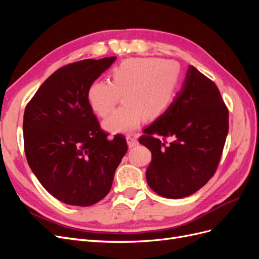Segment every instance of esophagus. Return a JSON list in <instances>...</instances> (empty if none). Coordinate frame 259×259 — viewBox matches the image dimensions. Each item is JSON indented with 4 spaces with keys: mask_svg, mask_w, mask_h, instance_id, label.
Segmentation results:
<instances>
[{
    "mask_svg": "<svg viewBox=\"0 0 259 259\" xmlns=\"http://www.w3.org/2000/svg\"><path fill=\"white\" fill-rule=\"evenodd\" d=\"M126 140H127V145H128L130 148H133V147H135V146L138 145L137 138L133 137V136H127V137H126Z\"/></svg>",
    "mask_w": 259,
    "mask_h": 259,
    "instance_id": "1",
    "label": "esophagus"
}]
</instances>
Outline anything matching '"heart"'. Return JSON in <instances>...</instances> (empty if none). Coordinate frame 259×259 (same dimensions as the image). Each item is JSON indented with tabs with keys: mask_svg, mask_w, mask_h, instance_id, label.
Segmentation results:
<instances>
[{
	"mask_svg": "<svg viewBox=\"0 0 259 259\" xmlns=\"http://www.w3.org/2000/svg\"><path fill=\"white\" fill-rule=\"evenodd\" d=\"M180 76L176 61L158 58H130L115 66L110 82H94L88 92L92 110L106 116L123 96L124 106L104 121L111 132L128 133L143 120L158 119L174 99Z\"/></svg>",
	"mask_w": 259,
	"mask_h": 259,
	"instance_id": "1",
	"label": "heart"
}]
</instances>
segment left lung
I'll return each instance as SVG.
<instances>
[{"instance_id":"8db88e82","label":"left lung","mask_w":259,"mask_h":259,"mask_svg":"<svg viewBox=\"0 0 259 259\" xmlns=\"http://www.w3.org/2000/svg\"><path fill=\"white\" fill-rule=\"evenodd\" d=\"M228 119L216 84L188 67L173 103L139 138L152 153L146 171L149 187L167 199H182L201 189L222 158Z\"/></svg>"}]
</instances>
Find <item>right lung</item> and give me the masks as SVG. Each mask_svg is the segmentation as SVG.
<instances>
[{
    "mask_svg": "<svg viewBox=\"0 0 259 259\" xmlns=\"http://www.w3.org/2000/svg\"><path fill=\"white\" fill-rule=\"evenodd\" d=\"M115 59H84L58 69L25 109L29 166L54 198L69 205L91 206L103 200L127 151L123 135L108 139L88 101L90 86Z\"/></svg>",
    "mask_w": 259,
    "mask_h": 259,
    "instance_id": "obj_1",
    "label": "right lung"
}]
</instances>
